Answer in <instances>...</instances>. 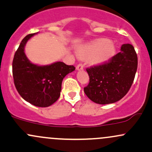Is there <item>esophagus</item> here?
I'll use <instances>...</instances> for the list:
<instances>
[{"label": "esophagus", "mask_w": 152, "mask_h": 152, "mask_svg": "<svg viewBox=\"0 0 152 152\" xmlns=\"http://www.w3.org/2000/svg\"><path fill=\"white\" fill-rule=\"evenodd\" d=\"M83 64H77V70H83Z\"/></svg>", "instance_id": "esophagus-1"}]
</instances>
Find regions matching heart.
<instances>
[{"label": "heart", "instance_id": "obj_1", "mask_svg": "<svg viewBox=\"0 0 152 152\" xmlns=\"http://www.w3.org/2000/svg\"><path fill=\"white\" fill-rule=\"evenodd\" d=\"M77 52L80 57L88 58L90 63L97 65L107 62L115 56L116 47L110 40L98 39L80 46Z\"/></svg>", "mask_w": 152, "mask_h": 152}]
</instances>
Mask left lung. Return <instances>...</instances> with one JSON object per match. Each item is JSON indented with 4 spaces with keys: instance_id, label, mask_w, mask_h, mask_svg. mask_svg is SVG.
<instances>
[{
    "instance_id": "8db88e82",
    "label": "left lung",
    "mask_w": 152,
    "mask_h": 152,
    "mask_svg": "<svg viewBox=\"0 0 152 152\" xmlns=\"http://www.w3.org/2000/svg\"><path fill=\"white\" fill-rule=\"evenodd\" d=\"M137 67L138 57L134 47L123 44L121 51L109 61L86 69L90 80L84 88L85 94L96 104L117 102L130 90Z\"/></svg>"
}]
</instances>
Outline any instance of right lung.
I'll list each match as a JSON object with an SVG mask.
<instances>
[{"instance_id":"obj_1","label":"right lung","mask_w":152,"mask_h":152,"mask_svg":"<svg viewBox=\"0 0 152 152\" xmlns=\"http://www.w3.org/2000/svg\"><path fill=\"white\" fill-rule=\"evenodd\" d=\"M36 33L27 35L16 51L12 63L13 77L18 93L24 100L36 107H47L58 100L63 79L75 67L61 61L46 66L31 63L24 53V46Z\"/></svg>"}]
</instances>
